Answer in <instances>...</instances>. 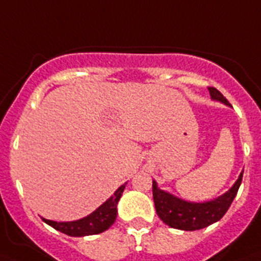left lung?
I'll return each instance as SVG.
<instances>
[{
    "instance_id": "8db88e82",
    "label": "left lung",
    "mask_w": 261,
    "mask_h": 261,
    "mask_svg": "<svg viewBox=\"0 0 261 261\" xmlns=\"http://www.w3.org/2000/svg\"><path fill=\"white\" fill-rule=\"evenodd\" d=\"M210 95L214 100L231 106L229 102L223 97V94L215 87H208ZM243 172L239 175L235 185L222 196L210 201L194 203L176 198L167 191H163L158 187L156 181L152 180V198H154L155 210L162 222L176 229L183 231H196L205 228L212 223L218 222L228 211L232 200L235 199L238 190L242 185Z\"/></svg>"
}]
</instances>
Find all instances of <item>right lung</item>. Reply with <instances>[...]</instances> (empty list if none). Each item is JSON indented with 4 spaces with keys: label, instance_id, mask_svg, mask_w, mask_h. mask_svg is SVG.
<instances>
[{
    "label": "right lung",
    "instance_id": "1",
    "mask_svg": "<svg viewBox=\"0 0 261 261\" xmlns=\"http://www.w3.org/2000/svg\"><path fill=\"white\" fill-rule=\"evenodd\" d=\"M126 185L127 183L120 186L111 198L107 199L103 204L99 205L95 211L91 212L86 218L74 220V222H53V220H47L45 218H42V220L46 224L51 225L57 231L66 233L69 236H89L100 233V232L110 228L115 222L118 214L117 204L123 194Z\"/></svg>",
    "mask_w": 261,
    "mask_h": 261
}]
</instances>
